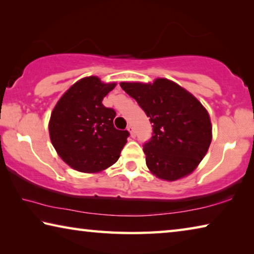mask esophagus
<instances>
[{
  "label": "esophagus",
  "instance_id": "obj_1",
  "mask_svg": "<svg viewBox=\"0 0 254 254\" xmlns=\"http://www.w3.org/2000/svg\"><path fill=\"white\" fill-rule=\"evenodd\" d=\"M127 131L130 132L131 136H134V132H133V127H132L131 126H128V127H127Z\"/></svg>",
  "mask_w": 254,
  "mask_h": 254
}]
</instances>
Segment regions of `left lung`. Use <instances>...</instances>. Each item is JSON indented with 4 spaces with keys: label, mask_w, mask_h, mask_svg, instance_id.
Returning a JSON list of instances; mask_svg holds the SVG:
<instances>
[{
    "label": "left lung",
    "mask_w": 254,
    "mask_h": 254,
    "mask_svg": "<svg viewBox=\"0 0 254 254\" xmlns=\"http://www.w3.org/2000/svg\"><path fill=\"white\" fill-rule=\"evenodd\" d=\"M152 123L151 139L143 144L148 168L158 178L177 180L189 175L205 157L212 141L207 111L174 81L121 83Z\"/></svg>",
    "instance_id": "obj_1"
}]
</instances>
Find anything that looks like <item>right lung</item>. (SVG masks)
I'll list each match as a JSON object with an SVG mask.
<instances>
[{"instance_id": "add662e5", "label": "right lung", "mask_w": 254, "mask_h": 254, "mask_svg": "<svg viewBox=\"0 0 254 254\" xmlns=\"http://www.w3.org/2000/svg\"><path fill=\"white\" fill-rule=\"evenodd\" d=\"M115 85L102 83L95 76L86 77L72 85L55 106L50 139L71 168L97 173L118 161L130 133L115 128L117 112L102 103Z\"/></svg>"}]
</instances>
